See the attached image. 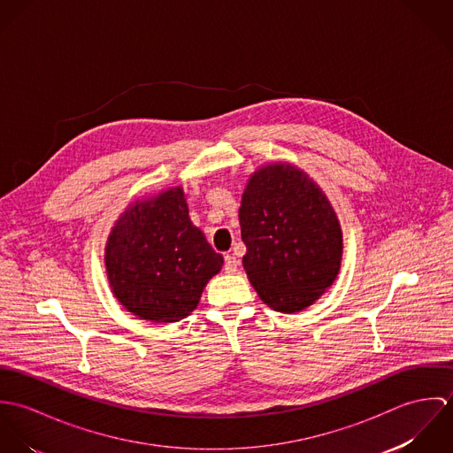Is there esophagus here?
I'll return each instance as SVG.
<instances>
[{
    "label": "esophagus",
    "instance_id": "esophagus-1",
    "mask_svg": "<svg viewBox=\"0 0 453 453\" xmlns=\"http://www.w3.org/2000/svg\"><path fill=\"white\" fill-rule=\"evenodd\" d=\"M239 268V259L235 258L234 255H226L225 257V272L226 273H235Z\"/></svg>",
    "mask_w": 453,
    "mask_h": 453
}]
</instances>
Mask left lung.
Wrapping results in <instances>:
<instances>
[{
	"label": "left lung",
	"mask_w": 453,
	"mask_h": 453,
	"mask_svg": "<svg viewBox=\"0 0 453 453\" xmlns=\"http://www.w3.org/2000/svg\"><path fill=\"white\" fill-rule=\"evenodd\" d=\"M242 258L259 298L277 312L312 305L338 275L343 239L323 190L291 164H268L248 181L239 209Z\"/></svg>",
	"instance_id": "obj_1"
}]
</instances>
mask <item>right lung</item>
<instances>
[{
    "mask_svg": "<svg viewBox=\"0 0 453 453\" xmlns=\"http://www.w3.org/2000/svg\"><path fill=\"white\" fill-rule=\"evenodd\" d=\"M106 273L115 298L139 319L176 323L198 305L218 255L196 228L181 187L134 202L106 242Z\"/></svg>",
    "mask_w": 453,
    "mask_h": 453,
    "instance_id": "1",
    "label": "right lung"
}]
</instances>
